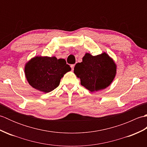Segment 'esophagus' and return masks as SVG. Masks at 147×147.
Instances as JSON below:
<instances>
[{
	"label": "esophagus",
	"mask_w": 147,
	"mask_h": 147,
	"mask_svg": "<svg viewBox=\"0 0 147 147\" xmlns=\"http://www.w3.org/2000/svg\"><path fill=\"white\" fill-rule=\"evenodd\" d=\"M74 65H75V64H72V65H71V69H72V70L74 69Z\"/></svg>",
	"instance_id": "34e87169"
}]
</instances>
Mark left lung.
<instances>
[{
	"label": "left lung",
	"instance_id": "8db88e82",
	"mask_svg": "<svg viewBox=\"0 0 147 147\" xmlns=\"http://www.w3.org/2000/svg\"><path fill=\"white\" fill-rule=\"evenodd\" d=\"M74 73L80 78L82 85L90 92H97L111 85L116 73V67L105 53L95 56L87 53L83 61L75 65Z\"/></svg>",
	"mask_w": 147,
	"mask_h": 147
}]
</instances>
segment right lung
<instances>
[{
	"mask_svg": "<svg viewBox=\"0 0 147 147\" xmlns=\"http://www.w3.org/2000/svg\"><path fill=\"white\" fill-rule=\"evenodd\" d=\"M71 69L65 59L35 57L26 64L24 71L31 86L41 92L49 93L57 88L64 74Z\"/></svg>",
	"mask_w": 147,
	"mask_h": 147,
	"instance_id": "right-lung-1",
	"label": "right lung"
}]
</instances>
